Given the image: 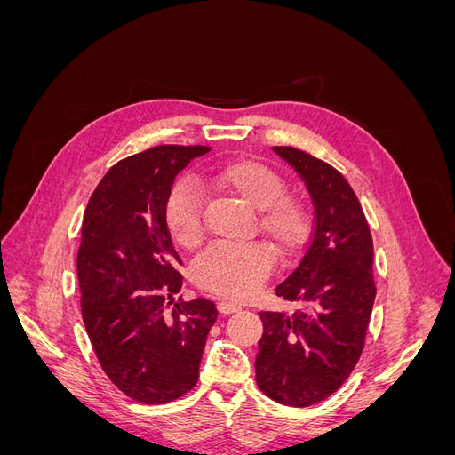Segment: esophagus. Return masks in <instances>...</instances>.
Here are the masks:
<instances>
[{
	"mask_svg": "<svg viewBox=\"0 0 455 455\" xmlns=\"http://www.w3.org/2000/svg\"><path fill=\"white\" fill-rule=\"evenodd\" d=\"M241 309V306H237V304H233V301H228V299H222V301H218V311L222 313V315H229V313H235V311H239Z\"/></svg>",
	"mask_w": 455,
	"mask_h": 455,
	"instance_id": "1",
	"label": "esophagus"
}]
</instances>
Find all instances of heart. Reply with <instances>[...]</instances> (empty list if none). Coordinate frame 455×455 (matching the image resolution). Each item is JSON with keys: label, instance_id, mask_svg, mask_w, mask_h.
<instances>
[{"label": "heart", "instance_id": "obj_1", "mask_svg": "<svg viewBox=\"0 0 455 455\" xmlns=\"http://www.w3.org/2000/svg\"><path fill=\"white\" fill-rule=\"evenodd\" d=\"M203 186L235 197L249 209L258 211V229L279 254H291L306 241L309 231L306 209L299 201L284 196L283 178L266 164L251 159L231 161L206 174ZM164 222L171 237L184 249L191 251L201 244L203 196L194 182L180 180L171 189L164 204ZM271 267L273 252L266 244H220L197 259L194 277L203 291L244 299L267 279Z\"/></svg>", "mask_w": 455, "mask_h": 455}]
</instances>
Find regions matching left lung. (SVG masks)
I'll return each mask as SVG.
<instances>
[{
  "mask_svg": "<svg viewBox=\"0 0 455 455\" xmlns=\"http://www.w3.org/2000/svg\"><path fill=\"white\" fill-rule=\"evenodd\" d=\"M304 180L315 209L313 233L296 269L275 288L299 301L292 315L261 311L256 383L273 401L304 408L336 393L359 363L374 307V244L353 188L328 163L273 146Z\"/></svg>",
  "mask_w": 455,
  "mask_h": 455,
  "instance_id": "1",
  "label": "left lung"
}]
</instances>
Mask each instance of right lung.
<instances>
[{
    "mask_svg": "<svg viewBox=\"0 0 455 455\" xmlns=\"http://www.w3.org/2000/svg\"><path fill=\"white\" fill-rule=\"evenodd\" d=\"M206 146H157L116 163L87 203L77 252L81 315L106 376L142 404L186 395L199 378L214 301L182 288L164 222L174 178Z\"/></svg>",
    "mask_w": 455,
    "mask_h": 455,
    "instance_id": "add662e5",
    "label": "right lung"
}]
</instances>
